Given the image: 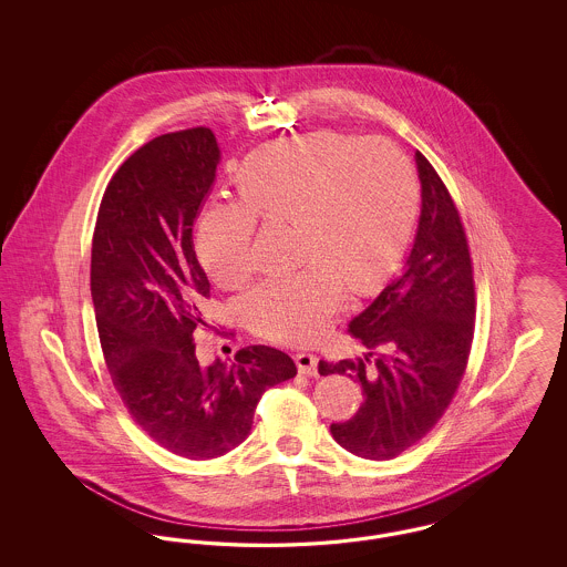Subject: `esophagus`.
<instances>
[{
    "instance_id": "esophagus-1",
    "label": "esophagus",
    "mask_w": 567,
    "mask_h": 567,
    "mask_svg": "<svg viewBox=\"0 0 567 567\" xmlns=\"http://www.w3.org/2000/svg\"><path fill=\"white\" fill-rule=\"evenodd\" d=\"M296 363L299 374H306V377L319 374V357L312 352H297Z\"/></svg>"
}]
</instances>
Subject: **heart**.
Instances as JSON below:
<instances>
[{
  "label": "heart",
  "mask_w": 567,
  "mask_h": 567,
  "mask_svg": "<svg viewBox=\"0 0 567 567\" xmlns=\"http://www.w3.org/2000/svg\"><path fill=\"white\" fill-rule=\"evenodd\" d=\"M243 199L210 202L195 248L206 274L238 289L257 268V218L293 223L299 261L244 297L252 331L271 342L310 344L342 310L347 285L365 293L404 257L419 185L404 151L382 137L315 132L252 153L238 172Z\"/></svg>",
  "instance_id": "heart-1"
}]
</instances>
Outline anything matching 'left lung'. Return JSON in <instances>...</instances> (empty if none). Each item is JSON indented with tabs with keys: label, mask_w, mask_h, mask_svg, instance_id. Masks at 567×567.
Instances as JSON below:
<instances>
[{
	"label": "left lung",
	"mask_w": 567,
	"mask_h": 567,
	"mask_svg": "<svg viewBox=\"0 0 567 567\" xmlns=\"http://www.w3.org/2000/svg\"><path fill=\"white\" fill-rule=\"evenodd\" d=\"M423 208L405 270L349 324L370 352L319 363V374H350L363 404L333 440L357 457H398L432 432L457 393L474 340V268L457 206L416 151Z\"/></svg>",
	"instance_id": "obj_1"
}]
</instances>
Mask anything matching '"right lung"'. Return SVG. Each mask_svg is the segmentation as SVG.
Returning <instances> with one entry per match:
<instances>
[{"instance_id": "add662e5", "label": "right lung", "mask_w": 567, "mask_h": 567, "mask_svg": "<svg viewBox=\"0 0 567 567\" xmlns=\"http://www.w3.org/2000/svg\"><path fill=\"white\" fill-rule=\"evenodd\" d=\"M220 157L208 127L157 135L110 178L91 248V297L112 384L135 425L187 458L240 446L261 395L297 374L287 352L248 347L202 365L193 333L210 282L193 223Z\"/></svg>"}]
</instances>
